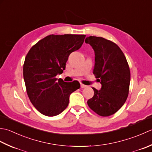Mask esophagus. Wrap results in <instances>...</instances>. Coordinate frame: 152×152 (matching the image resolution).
<instances>
[{
    "instance_id": "1",
    "label": "esophagus",
    "mask_w": 152,
    "mask_h": 152,
    "mask_svg": "<svg viewBox=\"0 0 152 152\" xmlns=\"http://www.w3.org/2000/svg\"><path fill=\"white\" fill-rule=\"evenodd\" d=\"M86 87H87V86L83 85V84H82V83H80V88H86Z\"/></svg>"
}]
</instances>
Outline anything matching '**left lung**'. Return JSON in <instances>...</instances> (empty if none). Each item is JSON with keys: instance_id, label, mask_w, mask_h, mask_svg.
<instances>
[{"instance_id": "1", "label": "left lung", "mask_w": 152, "mask_h": 152, "mask_svg": "<svg viewBox=\"0 0 152 152\" xmlns=\"http://www.w3.org/2000/svg\"><path fill=\"white\" fill-rule=\"evenodd\" d=\"M85 42L94 50L93 73L102 85L100 91L92 88L94 94L87 101L88 106L99 115H111L123 106L128 97L131 81L128 62L122 50L112 41L90 36Z\"/></svg>"}]
</instances>
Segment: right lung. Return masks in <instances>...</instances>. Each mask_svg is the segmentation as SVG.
<instances>
[{
    "mask_svg": "<svg viewBox=\"0 0 152 152\" xmlns=\"http://www.w3.org/2000/svg\"><path fill=\"white\" fill-rule=\"evenodd\" d=\"M85 35H50L36 43L23 64V79L27 95L40 113L52 117L69 104V96L80 88L77 80L64 82L56 78L66 69L69 54L83 45Z\"/></svg>",
    "mask_w": 152,
    "mask_h": 152,
    "instance_id": "1",
    "label": "right lung"
}]
</instances>
